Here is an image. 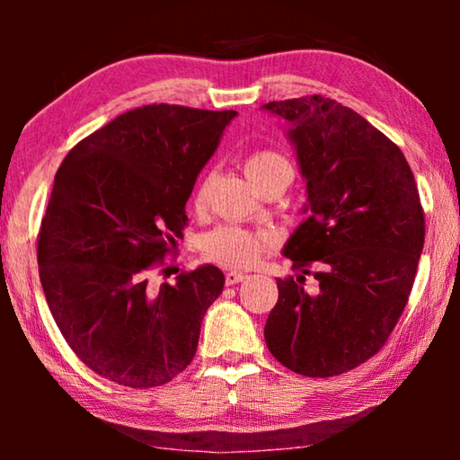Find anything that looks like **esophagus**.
Returning a JSON list of instances; mask_svg holds the SVG:
<instances>
[{"label": "esophagus", "instance_id": "esophagus-1", "mask_svg": "<svg viewBox=\"0 0 460 460\" xmlns=\"http://www.w3.org/2000/svg\"><path fill=\"white\" fill-rule=\"evenodd\" d=\"M243 279H245L243 271H227V274H225V284L227 286L239 284V282H243Z\"/></svg>", "mask_w": 460, "mask_h": 460}]
</instances>
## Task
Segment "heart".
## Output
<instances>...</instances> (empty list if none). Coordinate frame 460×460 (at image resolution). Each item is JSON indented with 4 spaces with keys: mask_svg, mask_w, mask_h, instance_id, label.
Listing matches in <instances>:
<instances>
[{
    "mask_svg": "<svg viewBox=\"0 0 460 460\" xmlns=\"http://www.w3.org/2000/svg\"><path fill=\"white\" fill-rule=\"evenodd\" d=\"M278 168H290V164L282 154L274 150H255L245 160V172L255 186ZM208 189H211V176H207L199 184L197 194H194L197 211H205ZM271 247H274V237L268 233L249 231L243 227H219L202 239V255L208 261H215L225 268L253 266Z\"/></svg>",
    "mask_w": 460,
    "mask_h": 460,
    "instance_id": "1",
    "label": "heart"
}]
</instances>
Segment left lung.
Returning <instances> with one entry per match:
<instances>
[{"label": "left lung", "instance_id": "obj_1", "mask_svg": "<svg viewBox=\"0 0 460 460\" xmlns=\"http://www.w3.org/2000/svg\"><path fill=\"white\" fill-rule=\"evenodd\" d=\"M263 107L290 123L308 190V219L284 247L300 274L278 279L263 337L294 373L341 376L385 345L408 305L426 231L418 186L400 147L334 99Z\"/></svg>", "mask_w": 460, "mask_h": 460}]
</instances>
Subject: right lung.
I'll use <instances>...</instances> for the list:
<instances>
[{
	"label": "right lung",
	"instance_id": "1",
	"mask_svg": "<svg viewBox=\"0 0 460 460\" xmlns=\"http://www.w3.org/2000/svg\"><path fill=\"white\" fill-rule=\"evenodd\" d=\"M235 115L144 105L93 131L62 160L38 231V271L62 337L97 376L158 387L197 353L223 271L182 270L174 284L160 286L152 276L182 237L194 181Z\"/></svg>",
	"mask_w": 460,
	"mask_h": 460
}]
</instances>
